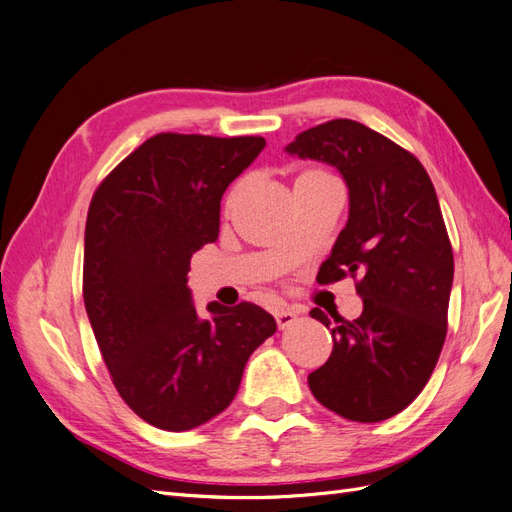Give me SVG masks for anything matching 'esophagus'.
Returning <instances> with one entry per match:
<instances>
[{"label": "esophagus", "instance_id": "obj_1", "mask_svg": "<svg viewBox=\"0 0 512 512\" xmlns=\"http://www.w3.org/2000/svg\"><path fill=\"white\" fill-rule=\"evenodd\" d=\"M275 320H277V327L284 331V329L290 327V324L297 322V314L290 312V309L282 307V309H275Z\"/></svg>", "mask_w": 512, "mask_h": 512}]
</instances>
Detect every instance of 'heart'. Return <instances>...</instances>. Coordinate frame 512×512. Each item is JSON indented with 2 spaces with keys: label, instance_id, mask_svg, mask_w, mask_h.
Wrapping results in <instances>:
<instances>
[{
  "label": "heart",
  "instance_id": "obj_1",
  "mask_svg": "<svg viewBox=\"0 0 512 512\" xmlns=\"http://www.w3.org/2000/svg\"><path fill=\"white\" fill-rule=\"evenodd\" d=\"M322 177H327V175L320 173V170H305V173H301V175H299V179H322ZM299 179H297V181H299ZM237 192H239V190L232 192V196H230V203H232V200H235Z\"/></svg>",
  "mask_w": 512,
  "mask_h": 512
}]
</instances>
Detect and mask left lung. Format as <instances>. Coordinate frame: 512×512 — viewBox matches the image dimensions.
Masks as SVG:
<instances>
[{
  "instance_id": "1",
  "label": "left lung",
  "mask_w": 512,
  "mask_h": 512,
  "mask_svg": "<svg viewBox=\"0 0 512 512\" xmlns=\"http://www.w3.org/2000/svg\"><path fill=\"white\" fill-rule=\"evenodd\" d=\"M286 153L344 177L348 222L318 282L359 277L363 299L356 320L309 312L334 327L333 352L307 376L309 389L348 421H384L425 389L444 346L455 262L436 190L412 153L352 119L301 132Z\"/></svg>"
}]
</instances>
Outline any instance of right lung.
Instances as JSON below:
<instances>
[{
  "mask_svg": "<svg viewBox=\"0 0 512 512\" xmlns=\"http://www.w3.org/2000/svg\"><path fill=\"white\" fill-rule=\"evenodd\" d=\"M262 136L156 134L91 198L83 299L121 399L164 431L211 421L235 399L247 359L277 329L254 303H209L200 318L190 258L220 235L228 185L265 149Z\"/></svg>",
  "mask_w": 512,
  "mask_h": 512,
  "instance_id": "add662e5",
  "label": "right lung"
}]
</instances>
